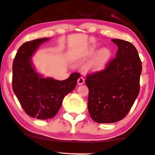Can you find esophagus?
<instances>
[{"label":"esophagus","instance_id":"34e87169","mask_svg":"<svg viewBox=\"0 0 155 155\" xmlns=\"http://www.w3.org/2000/svg\"><path fill=\"white\" fill-rule=\"evenodd\" d=\"M77 83H78V84H79V85H81V84H83L84 83V79L83 77H79V79H78V81H77Z\"/></svg>","mask_w":155,"mask_h":155}]
</instances>
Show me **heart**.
<instances>
[{"mask_svg":"<svg viewBox=\"0 0 155 155\" xmlns=\"http://www.w3.org/2000/svg\"><path fill=\"white\" fill-rule=\"evenodd\" d=\"M97 51H98V46L96 45H92L87 51L85 55L86 58H90V57H93L97 52ZM111 56L112 52L109 48H101L91 61V63L89 64L87 67V71L93 73L100 72V71H103L107 64H108V62H110Z\"/></svg>","mask_w":155,"mask_h":155,"instance_id":"obj_1","label":"heart"}]
</instances>
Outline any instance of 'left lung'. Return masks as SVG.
<instances>
[{
    "mask_svg": "<svg viewBox=\"0 0 155 155\" xmlns=\"http://www.w3.org/2000/svg\"><path fill=\"white\" fill-rule=\"evenodd\" d=\"M118 47L104 70L87 76L88 111L97 123H115L130 112L140 91L142 63L137 49L128 41L112 40Z\"/></svg>",
    "mask_w": 155,
    "mask_h": 155,
    "instance_id": "8db88e82",
    "label": "left lung"
}]
</instances>
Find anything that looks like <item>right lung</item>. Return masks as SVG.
Listing matches in <instances>:
<instances>
[{
    "label": "right lung",
    "instance_id": "1",
    "mask_svg": "<svg viewBox=\"0 0 155 155\" xmlns=\"http://www.w3.org/2000/svg\"><path fill=\"white\" fill-rule=\"evenodd\" d=\"M49 38L25 42L18 49L12 65V88L27 115L41 120L52 118L58 113L64 97L74 89L80 77L74 73L63 81L44 78L37 72L31 57Z\"/></svg>",
    "mask_w": 155,
    "mask_h": 155
}]
</instances>
